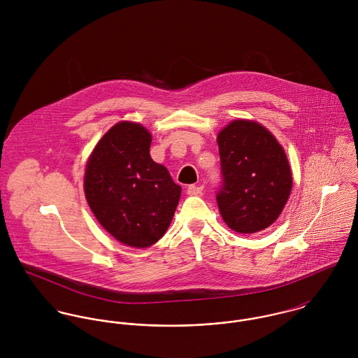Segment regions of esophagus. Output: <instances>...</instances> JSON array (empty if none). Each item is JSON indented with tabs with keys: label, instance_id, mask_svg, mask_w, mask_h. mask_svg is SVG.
I'll use <instances>...</instances> for the list:
<instances>
[{
	"label": "esophagus",
	"instance_id": "esophagus-1",
	"mask_svg": "<svg viewBox=\"0 0 358 358\" xmlns=\"http://www.w3.org/2000/svg\"><path fill=\"white\" fill-rule=\"evenodd\" d=\"M201 192H203V186L190 185L187 187V194H190V196H199V194H201Z\"/></svg>",
	"mask_w": 358,
	"mask_h": 358
}]
</instances>
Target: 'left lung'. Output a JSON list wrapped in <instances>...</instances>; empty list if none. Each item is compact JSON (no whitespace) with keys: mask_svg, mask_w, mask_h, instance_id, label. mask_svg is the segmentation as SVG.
Here are the masks:
<instances>
[{"mask_svg":"<svg viewBox=\"0 0 358 358\" xmlns=\"http://www.w3.org/2000/svg\"><path fill=\"white\" fill-rule=\"evenodd\" d=\"M222 186L216 201L226 224L241 234L257 233L277 220L292 189L287 155L256 121L236 120L217 135Z\"/></svg>","mask_w":358,"mask_h":358,"instance_id":"obj_1","label":"left lung"}]
</instances>
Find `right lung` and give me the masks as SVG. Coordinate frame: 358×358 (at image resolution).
Segmentation results:
<instances>
[{"label":"right lung","mask_w":358,"mask_h":358,"mask_svg":"<svg viewBox=\"0 0 358 358\" xmlns=\"http://www.w3.org/2000/svg\"><path fill=\"white\" fill-rule=\"evenodd\" d=\"M150 145L145 127L121 121L103 135L85 168L84 190L95 217L135 248H148L165 234L182 192L152 159Z\"/></svg>","instance_id":"1"}]
</instances>
